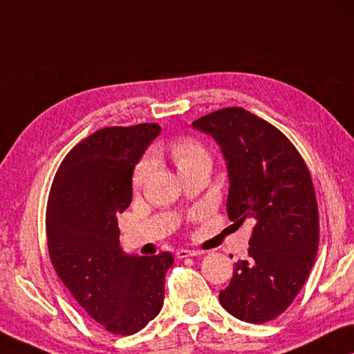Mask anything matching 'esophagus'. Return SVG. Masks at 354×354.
<instances>
[{"mask_svg": "<svg viewBox=\"0 0 354 354\" xmlns=\"http://www.w3.org/2000/svg\"><path fill=\"white\" fill-rule=\"evenodd\" d=\"M198 254H201V252H198V250H187V248H182V250H177L176 257L178 259H183V258H188V257H198Z\"/></svg>", "mask_w": 354, "mask_h": 354, "instance_id": "34e87169", "label": "esophagus"}]
</instances>
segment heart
<instances>
[{"label": "heart", "instance_id": "obj_1", "mask_svg": "<svg viewBox=\"0 0 354 354\" xmlns=\"http://www.w3.org/2000/svg\"><path fill=\"white\" fill-rule=\"evenodd\" d=\"M167 151H169L172 161L176 162L178 172L187 171L192 166L199 165V162H210V156L207 153V150H205V147L201 144L199 140L192 138H182L174 140V142H171L169 147H167ZM150 169L151 161L149 158H144L138 166H136L133 174L134 187H140V185L145 182Z\"/></svg>", "mask_w": 354, "mask_h": 354}]
</instances>
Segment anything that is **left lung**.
Returning <instances> with one entry per match:
<instances>
[{
	"label": "left lung",
	"instance_id": "left-lung-1",
	"mask_svg": "<svg viewBox=\"0 0 354 354\" xmlns=\"http://www.w3.org/2000/svg\"><path fill=\"white\" fill-rule=\"evenodd\" d=\"M193 127L212 136L225 156L230 218L254 223L248 259L236 263L220 304L242 322H270L295 301L317 257L312 177L290 139L245 109H220Z\"/></svg>",
	"mask_w": 354,
	"mask_h": 354
}]
</instances>
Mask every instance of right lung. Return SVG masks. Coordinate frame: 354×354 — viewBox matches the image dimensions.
<instances>
[{
	"mask_svg": "<svg viewBox=\"0 0 354 354\" xmlns=\"http://www.w3.org/2000/svg\"><path fill=\"white\" fill-rule=\"evenodd\" d=\"M156 123L97 129L64 156L48 194L50 261L79 306L109 333L131 335L160 313L171 253L128 254L117 215L131 204L133 171Z\"/></svg>",
	"mask_w": 354,
	"mask_h": 354,
	"instance_id": "right-lung-1",
	"label": "right lung"
}]
</instances>
